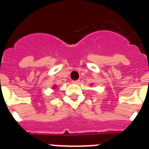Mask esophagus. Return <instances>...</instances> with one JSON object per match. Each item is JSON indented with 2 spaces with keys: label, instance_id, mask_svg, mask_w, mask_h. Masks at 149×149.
Segmentation results:
<instances>
[{
  "label": "esophagus",
  "instance_id": "1",
  "mask_svg": "<svg viewBox=\"0 0 149 149\" xmlns=\"http://www.w3.org/2000/svg\"><path fill=\"white\" fill-rule=\"evenodd\" d=\"M72 82H73V84H79L80 82V81L79 80H73Z\"/></svg>",
  "mask_w": 149,
  "mask_h": 149
}]
</instances>
